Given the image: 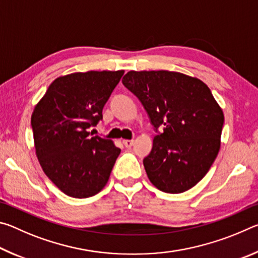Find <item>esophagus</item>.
<instances>
[{
    "label": "esophagus",
    "mask_w": 258,
    "mask_h": 258,
    "mask_svg": "<svg viewBox=\"0 0 258 258\" xmlns=\"http://www.w3.org/2000/svg\"><path fill=\"white\" fill-rule=\"evenodd\" d=\"M134 141L133 140H123V145L126 147V148H131L133 146Z\"/></svg>",
    "instance_id": "obj_1"
}]
</instances>
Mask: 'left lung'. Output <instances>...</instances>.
Instances as JSON below:
<instances>
[{
    "instance_id": "1",
    "label": "left lung",
    "mask_w": 258,
    "mask_h": 258,
    "mask_svg": "<svg viewBox=\"0 0 258 258\" xmlns=\"http://www.w3.org/2000/svg\"><path fill=\"white\" fill-rule=\"evenodd\" d=\"M121 82L142 103L157 133L143 159L150 182L167 194L191 189L206 175L221 146L224 115L209 87L168 71H132Z\"/></svg>"
}]
</instances>
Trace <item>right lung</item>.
I'll list each match as a JSON object with an SVG mask.
<instances>
[{
	"label": "right lung",
	"instance_id": "obj_1",
	"mask_svg": "<svg viewBox=\"0 0 258 258\" xmlns=\"http://www.w3.org/2000/svg\"><path fill=\"white\" fill-rule=\"evenodd\" d=\"M124 71L74 73L51 83L35 107L32 128L38 161L46 176L73 198H89L107 184L120 149L89 130Z\"/></svg>",
	"mask_w": 258,
	"mask_h": 258
}]
</instances>
